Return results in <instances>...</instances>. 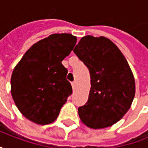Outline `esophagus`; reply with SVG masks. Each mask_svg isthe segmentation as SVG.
<instances>
[{
	"instance_id": "obj_1",
	"label": "esophagus",
	"mask_w": 148,
	"mask_h": 148,
	"mask_svg": "<svg viewBox=\"0 0 148 148\" xmlns=\"http://www.w3.org/2000/svg\"><path fill=\"white\" fill-rule=\"evenodd\" d=\"M76 86H77V82H71V86H72L73 89L76 88Z\"/></svg>"
}]
</instances>
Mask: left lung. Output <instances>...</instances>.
<instances>
[{"label": "left lung", "mask_w": 148, "mask_h": 148, "mask_svg": "<svg viewBox=\"0 0 148 148\" xmlns=\"http://www.w3.org/2000/svg\"><path fill=\"white\" fill-rule=\"evenodd\" d=\"M89 69L88 101L78 108L83 124L90 128L111 127L127 113L135 96V80L122 51L107 37H82L73 50Z\"/></svg>", "instance_id": "obj_1"}]
</instances>
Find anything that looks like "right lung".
<instances>
[{"mask_svg":"<svg viewBox=\"0 0 148 148\" xmlns=\"http://www.w3.org/2000/svg\"><path fill=\"white\" fill-rule=\"evenodd\" d=\"M76 43L77 37L71 34H52L35 43L14 68L11 96L30 121L41 125L53 122L72 93L62 62Z\"/></svg>","mask_w":148,"mask_h":148,"instance_id":"obj_1","label":"right lung"}]
</instances>
